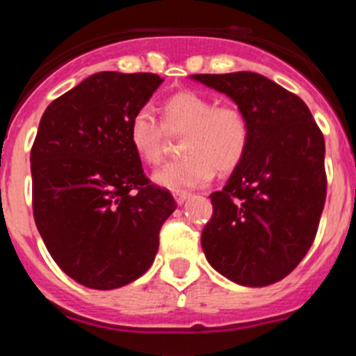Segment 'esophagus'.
<instances>
[{
  "instance_id": "obj_1",
  "label": "esophagus",
  "mask_w": 356,
  "mask_h": 356,
  "mask_svg": "<svg viewBox=\"0 0 356 356\" xmlns=\"http://www.w3.org/2000/svg\"><path fill=\"white\" fill-rule=\"evenodd\" d=\"M174 198H175V202H177V204L181 205V204H184L186 200H188L189 193H188V191H175Z\"/></svg>"
}]
</instances>
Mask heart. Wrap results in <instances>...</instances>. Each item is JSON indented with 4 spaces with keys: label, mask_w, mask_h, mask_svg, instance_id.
<instances>
[{
    "label": "heart",
    "mask_w": 356,
    "mask_h": 356,
    "mask_svg": "<svg viewBox=\"0 0 356 356\" xmlns=\"http://www.w3.org/2000/svg\"><path fill=\"white\" fill-rule=\"evenodd\" d=\"M163 124L147 107L138 108L128 124V142L145 165H158L165 156L167 133L184 135L182 159L159 168L152 181L170 191L198 188L218 174H230L245 158L251 129L244 112L218 105L198 91L174 92L161 105Z\"/></svg>",
    "instance_id": "obj_1"
}]
</instances>
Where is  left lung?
<instances>
[{"label": "left lung", "mask_w": 356, "mask_h": 356, "mask_svg": "<svg viewBox=\"0 0 356 356\" xmlns=\"http://www.w3.org/2000/svg\"><path fill=\"white\" fill-rule=\"evenodd\" d=\"M191 79L234 99L251 129L245 158L211 195L212 218L202 232L205 258L242 286L277 283L316 237L327 198L323 133L297 95L260 73Z\"/></svg>", "instance_id": "1"}]
</instances>
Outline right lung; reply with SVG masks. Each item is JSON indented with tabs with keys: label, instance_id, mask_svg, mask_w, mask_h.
Instances as JSON below:
<instances>
[{
	"label": "right lung",
	"instance_id": "obj_1",
	"mask_svg": "<svg viewBox=\"0 0 356 356\" xmlns=\"http://www.w3.org/2000/svg\"><path fill=\"white\" fill-rule=\"evenodd\" d=\"M163 79L99 72L51 103L31 149L35 223L65 274L114 290L147 272L175 211L128 142L129 119Z\"/></svg>",
	"mask_w": 356,
	"mask_h": 356
}]
</instances>
